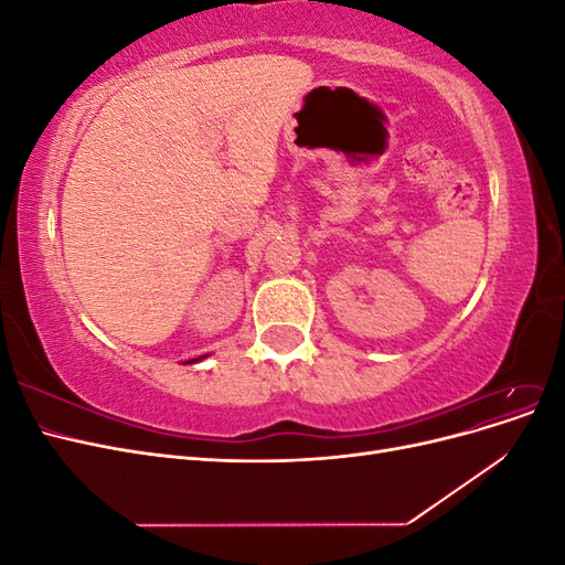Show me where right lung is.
I'll list each match as a JSON object with an SVG mask.
<instances>
[{"instance_id":"right-lung-1","label":"right lung","mask_w":565,"mask_h":565,"mask_svg":"<svg viewBox=\"0 0 565 565\" xmlns=\"http://www.w3.org/2000/svg\"><path fill=\"white\" fill-rule=\"evenodd\" d=\"M195 361H200V358H195ZM195 361H188V363H195Z\"/></svg>"}]
</instances>
